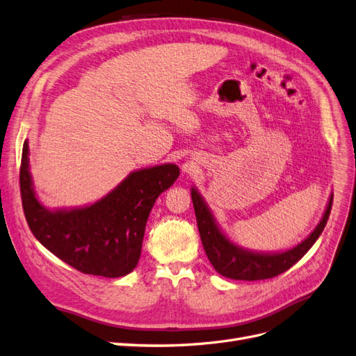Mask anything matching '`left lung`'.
<instances>
[{"label": "left lung", "mask_w": 356, "mask_h": 356, "mask_svg": "<svg viewBox=\"0 0 356 356\" xmlns=\"http://www.w3.org/2000/svg\"><path fill=\"white\" fill-rule=\"evenodd\" d=\"M197 225L206 255L220 276L234 280H264L279 276L298 262L319 238L327 225L332 206V194L328 198L322 219L310 234L291 249L280 252H262L246 249L232 241L213 216L206 200L195 186L191 188Z\"/></svg>", "instance_id": "1"}]
</instances>
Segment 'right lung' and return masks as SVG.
Returning <instances> with one entry per match:
<instances>
[{"label":"right lung","instance_id":"obj_1","mask_svg":"<svg viewBox=\"0 0 356 356\" xmlns=\"http://www.w3.org/2000/svg\"><path fill=\"white\" fill-rule=\"evenodd\" d=\"M179 175L176 164L138 168L92 204L47 209L34 189L25 140L20 194L29 229L47 250L85 274L113 279L137 267L149 213Z\"/></svg>","mask_w":356,"mask_h":356}]
</instances>
